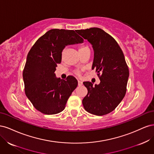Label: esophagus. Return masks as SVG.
<instances>
[{"label": "esophagus", "mask_w": 154, "mask_h": 154, "mask_svg": "<svg viewBox=\"0 0 154 154\" xmlns=\"http://www.w3.org/2000/svg\"><path fill=\"white\" fill-rule=\"evenodd\" d=\"M78 85H79V86H81V85H82V84H83L82 82H81V81H80V80H78Z\"/></svg>", "instance_id": "esophagus-1"}]
</instances>
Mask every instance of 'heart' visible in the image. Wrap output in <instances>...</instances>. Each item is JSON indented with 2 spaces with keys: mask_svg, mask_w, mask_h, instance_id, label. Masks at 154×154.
Here are the masks:
<instances>
[{
  "mask_svg": "<svg viewBox=\"0 0 154 154\" xmlns=\"http://www.w3.org/2000/svg\"><path fill=\"white\" fill-rule=\"evenodd\" d=\"M87 48V47H83V48H81L80 49H83V48ZM75 73H76V74H78V75H80V70H76V71H75Z\"/></svg>",
  "mask_w": 154,
  "mask_h": 154,
  "instance_id": "obj_1",
  "label": "heart"
}]
</instances>
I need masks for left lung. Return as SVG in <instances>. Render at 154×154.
<instances>
[{
  "label": "left lung",
  "mask_w": 154,
  "mask_h": 154,
  "mask_svg": "<svg viewBox=\"0 0 154 154\" xmlns=\"http://www.w3.org/2000/svg\"><path fill=\"white\" fill-rule=\"evenodd\" d=\"M87 40L94 49L92 69H96L99 85L84 82L87 94L82 103L86 111L96 116H103L113 111L122 101L127 92L128 67L122 49L117 42L105 31L97 27L76 30Z\"/></svg>",
  "instance_id": "1"
}]
</instances>
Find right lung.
<instances>
[{"label":"right lung","instance_id":"obj_1","mask_svg":"<svg viewBox=\"0 0 154 154\" xmlns=\"http://www.w3.org/2000/svg\"><path fill=\"white\" fill-rule=\"evenodd\" d=\"M83 41L74 30L53 29L37 40L29 51L23 71L25 93L40 112L51 115L64 110L78 81L72 76L66 80L57 78L56 67L61 63L66 45Z\"/></svg>","mask_w":154,"mask_h":154}]
</instances>
